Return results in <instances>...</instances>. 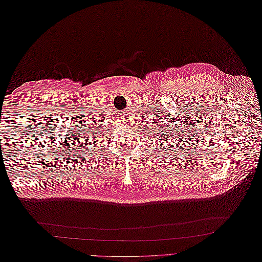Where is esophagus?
Instances as JSON below:
<instances>
[{
    "label": "esophagus",
    "instance_id": "1",
    "mask_svg": "<svg viewBox=\"0 0 262 262\" xmlns=\"http://www.w3.org/2000/svg\"><path fill=\"white\" fill-rule=\"evenodd\" d=\"M122 119H124V118H122ZM128 121H129V120L124 119V120H121V124H124V125H125V124H128Z\"/></svg>",
    "mask_w": 262,
    "mask_h": 262
}]
</instances>
